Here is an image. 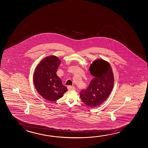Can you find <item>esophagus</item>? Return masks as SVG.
<instances>
[{
	"mask_svg": "<svg viewBox=\"0 0 148 148\" xmlns=\"http://www.w3.org/2000/svg\"><path fill=\"white\" fill-rule=\"evenodd\" d=\"M67 88H68V89H69V90H74V89H75V87H73V86L69 85V86H67Z\"/></svg>",
	"mask_w": 148,
	"mask_h": 148,
	"instance_id": "obj_1",
	"label": "esophagus"
}]
</instances>
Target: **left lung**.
Listing matches in <instances>:
<instances>
[{"label": "left lung", "mask_w": 148, "mask_h": 148, "mask_svg": "<svg viewBox=\"0 0 148 148\" xmlns=\"http://www.w3.org/2000/svg\"><path fill=\"white\" fill-rule=\"evenodd\" d=\"M89 71L94 76L88 88L79 93L82 101L87 106L95 107L105 101L114 85V75L110 65L104 60H95Z\"/></svg>", "instance_id": "obj_1"}]
</instances>
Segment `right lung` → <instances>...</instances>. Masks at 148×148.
<instances>
[{"label": "right lung", "instance_id": "1", "mask_svg": "<svg viewBox=\"0 0 148 148\" xmlns=\"http://www.w3.org/2000/svg\"><path fill=\"white\" fill-rule=\"evenodd\" d=\"M61 61L55 56L44 58L38 65L34 75V83L38 92L49 101H55L67 91L56 72Z\"/></svg>", "mask_w": 148, "mask_h": 148}]
</instances>
